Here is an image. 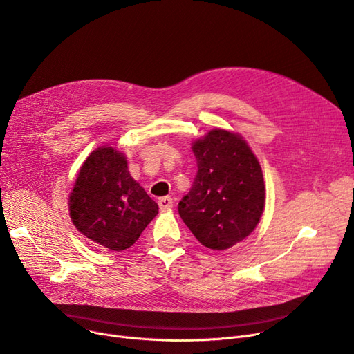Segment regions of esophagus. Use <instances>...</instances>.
I'll return each mask as SVG.
<instances>
[{
  "instance_id": "1",
  "label": "esophagus",
  "mask_w": 354,
  "mask_h": 354,
  "mask_svg": "<svg viewBox=\"0 0 354 354\" xmlns=\"http://www.w3.org/2000/svg\"><path fill=\"white\" fill-rule=\"evenodd\" d=\"M158 203H159V208L162 211H167L174 207V199L171 196H163L158 201Z\"/></svg>"
}]
</instances>
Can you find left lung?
I'll list each match as a JSON object with an SVG mask.
<instances>
[{
    "instance_id": "left-lung-1",
    "label": "left lung",
    "mask_w": 354,
    "mask_h": 354,
    "mask_svg": "<svg viewBox=\"0 0 354 354\" xmlns=\"http://www.w3.org/2000/svg\"><path fill=\"white\" fill-rule=\"evenodd\" d=\"M198 174L179 215L202 245L225 251L251 235L263 216L261 165L247 140L215 127L192 142Z\"/></svg>"
}]
</instances>
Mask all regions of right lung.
Returning a JSON list of instances; mask_svg holds the SVG:
<instances>
[{
	"mask_svg": "<svg viewBox=\"0 0 354 354\" xmlns=\"http://www.w3.org/2000/svg\"><path fill=\"white\" fill-rule=\"evenodd\" d=\"M158 211V203L130 175L126 155L111 146H100L86 158L68 195L73 225L107 251L132 247Z\"/></svg>",
	"mask_w": 354,
	"mask_h": 354,
	"instance_id": "1",
	"label": "right lung"
}]
</instances>
